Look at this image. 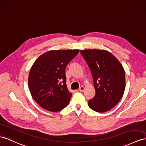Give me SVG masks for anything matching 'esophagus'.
<instances>
[{
  "label": "esophagus",
  "instance_id": "1",
  "mask_svg": "<svg viewBox=\"0 0 146 146\" xmlns=\"http://www.w3.org/2000/svg\"><path fill=\"white\" fill-rule=\"evenodd\" d=\"M84 89H85L84 87V86H81V87L79 88V90L80 91V92H83V91L84 90Z\"/></svg>",
  "mask_w": 146,
  "mask_h": 146
}]
</instances>
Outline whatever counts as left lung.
Listing matches in <instances>:
<instances>
[{
    "instance_id": "obj_1",
    "label": "left lung",
    "mask_w": 146,
    "mask_h": 146,
    "mask_svg": "<svg viewBox=\"0 0 146 146\" xmlns=\"http://www.w3.org/2000/svg\"><path fill=\"white\" fill-rule=\"evenodd\" d=\"M93 77L95 97L88 106L97 112H105L118 104L126 87L125 72L116 57L106 50H81Z\"/></svg>"
}]
</instances>
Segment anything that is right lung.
Instances as JSON below:
<instances>
[{"label":"right lung","instance_id":"right-lung-1","mask_svg":"<svg viewBox=\"0 0 146 146\" xmlns=\"http://www.w3.org/2000/svg\"><path fill=\"white\" fill-rule=\"evenodd\" d=\"M79 52L77 49L51 50L34 62L28 77V87L32 97L42 108L56 112L69 104L72 93L67 89L65 71Z\"/></svg>","mask_w":146,"mask_h":146}]
</instances>
